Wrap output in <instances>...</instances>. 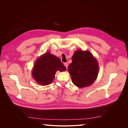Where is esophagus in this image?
<instances>
[{
    "mask_svg": "<svg viewBox=\"0 0 128 128\" xmlns=\"http://www.w3.org/2000/svg\"><path fill=\"white\" fill-rule=\"evenodd\" d=\"M64 66L66 67V68H67V67H68V63H67V62H65V63H64Z\"/></svg>",
    "mask_w": 128,
    "mask_h": 128,
    "instance_id": "1",
    "label": "esophagus"
}]
</instances>
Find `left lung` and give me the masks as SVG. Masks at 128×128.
<instances>
[{"mask_svg":"<svg viewBox=\"0 0 128 128\" xmlns=\"http://www.w3.org/2000/svg\"><path fill=\"white\" fill-rule=\"evenodd\" d=\"M68 70L72 83L78 88L91 86L97 78L99 64L88 51L77 50L72 56V62Z\"/></svg>","mask_w":128,"mask_h":128,"instance_id":"left-lung-1","label":"left lung"}]
</instances>
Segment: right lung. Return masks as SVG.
<instances>
[{
  "label": "right lung",
  "instance_id": "1",
  "mask_svg": "<svg viewBox=\"0 0 128 128\" xmlns=\"http://www.w3.org/2000/svg\"><path fill=\"white\" fill-rule=\"evenodd\" d=\"M66 67L59 58L47 52L36 60L32 71L33 78L42 86H47L54 79L57 70L63 72Z\"/></svg>",
  "mask_w": 128,
  "mask_h": 128
}]
</instances>
